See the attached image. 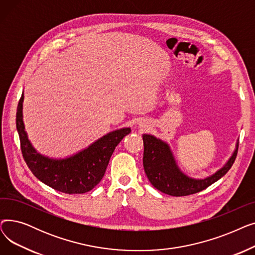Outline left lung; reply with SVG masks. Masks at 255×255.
Segmentation results:
<instances>
[{
  "label": "left lung",
  "instance_id": "8db88e82",
  "mask_svg": "<svg viewBox=\"0 0 255 255\" xmlns=\"http://www.w3.org/2000/svg\"><path fill=\"white\" fill-rule=\"evenodd\" d=\"M143 139V168L146 177L156 189L171 196L194 194L221 179L230 170L238 153L236 149L226 163L204 179H195L186 175L179 167L169 144L152 134L144 133Z\"/></svg>",
  "mask_w": 255,
  "mask_h": 255
}]
</instances>
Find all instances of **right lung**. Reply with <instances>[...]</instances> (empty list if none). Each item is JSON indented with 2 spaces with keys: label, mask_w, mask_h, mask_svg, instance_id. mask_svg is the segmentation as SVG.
<instances>
[{
  "label": "right lung",
  "mask_w": 255,
  "mask_h": 255,
  "mask_svg": "<svg viewBox=\"0 0 255 255\" xmlns=\"http://www.w3.org/2000/svg\"><path fill=\"white\" fill-rule=\"evenodd\" d=\"M22 103L23 93L17 106L16 129L24 161L39 181L63 193H86L99 184L116 146L131 131L129 127L111 131L71 156L51 158L39 153L30 141L24 129Z\"/></svg>",
  "instance_id": "right-lung-1"
}]
</instances>
